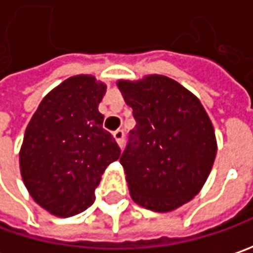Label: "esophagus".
I'll return each instance as SVG.
<instances>
[{
    "label": "esophagus",
    "mask_w": 253,
    "mask_h": 253,
    "mask_svg": "<svg viewBox=\"0 0 253 253\" xmlns=\"http://www.w3.org/2000/svg\"><path fill=\"white\" fill-rule=\"evenodd\" d=\"M113 137H115V140L118 141L119 147H123L125 145V130H116V131H113Z\"/></svg>",
    "instance_id": "esophagus-1"
}]
</instances>
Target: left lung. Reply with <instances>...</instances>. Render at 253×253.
Segmentation results:
<instances>
[{
	"label": "left lung",
	"instance_id": "obj_1",
	"mask_svg": "<svg viewBox=\"0 0 253 253\" xmlns=\"http://www.w3.org/2000/svg\"><path fill=\"white\" fill-rule=\"evenodd\" d=\"M133 109L120 164L137 205L167 213L192 200L213 168L217 143L203 105L180 84L164 75L119 81Z\"/></svg>",
	"mask_w": 253,
	"mask_h": 253
}]
</instances>
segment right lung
<instances>
[{"label": "right lung", "mask_w": 253, "mask_h": 253, "mask_svg": "<svg viewBox=\"0 0 253 253\" xmlns=\"http://www.w3.org/2000/svg\"><path fill=\"white\" fill-rule=\"evenodd\" d=\"M105 92L106 85L92 75L71 77L43 98L25 130L23 183L33 200L57 217L92 206L102 173L120 157L98 110Z\"/></svg>", "instance_id": "1"}]
</instances>
